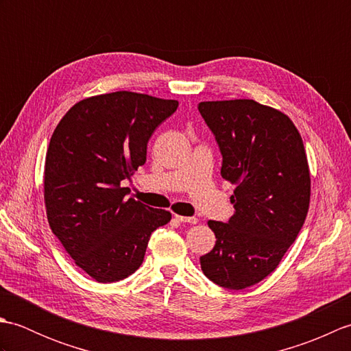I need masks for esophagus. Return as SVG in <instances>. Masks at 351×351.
<instances>
[{
  "mask_svg": "<svg viewBox=\"0 0 351 351\" xmlns=\"http://www.w3.org/2000/svg\"><path fill=\"white\" fill-rule=\"evenodd\" d=\"M175 219L181 223H190V225H196L197 219L196 217H185V215H178L175 214Z\"/></svg>",
  "mask_w": 351,
  "mask_h": 351,
  "instance_id": "34e87169",
  "label": "esophagus"
}]
</instances>
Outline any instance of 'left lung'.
<instances>
[{
  "label": "left lung",
  "mask_w": 351,
  "mask_h": 351,
  "mask_svg": "<svg viewBox=\"0 0 351 351\" xmlns=\"http://www.w3.org/2000/svg\"><path fill=\"white\" fill-rule=\"evenodd\" d=\"M221 154V178L237 185L228 223L210 220L214 249L200 256L208 279L228 289L255 285L276 270L306 219L311 176L291 119L253 99L199 104Z\"/></svg>",
  "instance_id": "left-lung-1"
}]
</instances>
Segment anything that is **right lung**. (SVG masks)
Masks as SVG:
<instances>
[{
	"label": "right lung",
	"instance_id": "1",
	"mask_svg": "<svg viewBox=\"0 0 351 351\" xmlns=\"http://www.w3.org/2000/svg\"><path fill=\"white\" fill-rule=\"evenodd\" d=\"M180 102L134 92L75 104L57 125L45 160V205L52 232L75 264L101 283L128 278L151 234L171 214L126 199L147 141Z\"/></svg>",
	"mask_w": 351,
	"mask_h": 351
}]
</instances>
